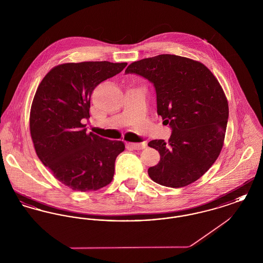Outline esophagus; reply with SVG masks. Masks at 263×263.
Returning a JSON list of instances; mask_svg holds the SVG:
<instances>
[{"label": "esophagus", "mask_w": 263, "mask_h": 263, "mask_svg": "<svg viewBox=\"0 0 263 263\" xmlns=\"http://www.w3.org/2000/svg\"><path fill=\"white\" fill-rule=\"evenodd\" d=\"M128 147H130L133 150H144L147 145L146 143H130L128 144Z\"/></svg>", "instance_id": "obj_1"}]
</instances>
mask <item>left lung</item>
Wrapping results in <instances>:
<instances>
[{
    "label": "left lung",
    "instance_id": "1",
    "mask_svg": "<svg viewBox=\"0 0 263 263\" xmlns=\"http://www.w3.org/2000/svg\"><path fill=\"white\" fill-rule=\"evenodd\" d=\"M125 73L154 84L158 114L173 130L168 142L148 144L161 155L159 163L148 170L151 179L173 188L199 179L221 153L229 118L228 100L217 78L204 64L171 54L131 63Z\"/></svg>",
    "mask_w": 263,
    "mask_h": 263
}]
</instances>
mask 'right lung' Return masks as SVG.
I'll use <instances>...</instances> for the list:
<instances>
[{
	"label": "right lung",
	"mask_w": 263,
	"mask_h": 263,
	"mask_svg": "<svg viewBox=\"0 0 263 263\" xmlns=\"http://www.w3.org/2000/svg\"><path fill=\"white\" fill-rule=\"evenodd\" d=\"M127 63H65L52 68L32 100L29 129L39 160L66 186L82 192L109 184L122 141L87 133L90 97L101 82L119 74Z\"/></svg>",
	"instance_id": "obj_1"
}]
</instances>
